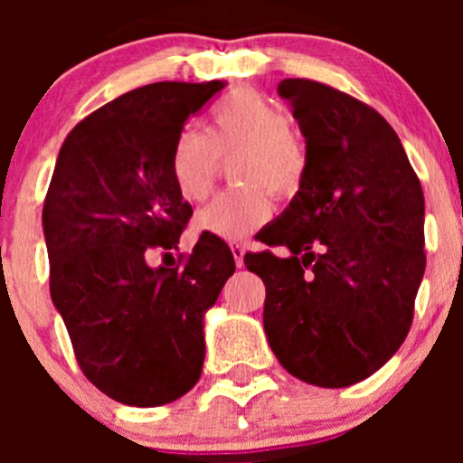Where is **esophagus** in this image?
Returning <instances> with one entry per match:
<instances>
[{"label": "esophagus", "instance_id": "1", "mask_svg": "<svg viewBox=\"0 0 463 463\" xmlns=\"http://www.w3.org/2000/svg\"><path fill=\"white\" fill-rule=\"evenodd\" d=\"M231 250H232V258H235L237 269H241V266H244V253H246V249H244V246H241V244H232Z\"/></svg>", "mask_w": 463, "mask_h": 463}]
</instances>
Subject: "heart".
Here are the masks:
<instances>
[{
    "mask_svg": "<svg viewBox=\"0 0 463 463\" xmlns=\"http://www.w3.org/2000/svg\"><path fill=\"white\" fill-rule=\"evenodd\" d=\"M240 188L214 197L197 214V228L226 241H244L273 217L269 194L293 197L309 170L305 143L287 111L250 89L228 93L210 111L208 132L181 129L172 147V179L188 202L210 194L223 161Z\"/></svg>",
    "mask_w": 463,
    "mask_h": 463,
    "instance_id": "b5f03b06",
    "label": "heart"
}]
</instances>
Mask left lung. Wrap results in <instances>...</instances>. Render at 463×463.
Segmentation results:
<instances>
[{
	"mask_svg": "<svg viewBox=\"0 0 463 463\" xmlns=\"http://www.w3.org/2000/svg\"><path fill=\"white\" fill-rule=\"evenodd\" d=\"M309 170L249 253L266 287L264 329L284 370L318 387H347L381 370L408 335L426 270L423 190L385 118L349 93L287 78Z\"/></svg>",
	"mask_w": 463,
	"mask_h": 463,
	"instance_id": "obj_1",
	"label": "left lung"
}]
</instances>
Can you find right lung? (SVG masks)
Wrapping results in <instances>:
<instances>
[{
    "label": "right lung",
    "instance_id": "right-lung-1",
    "mask_svg": "<svg viewBox=\"0 0 463 463\" xmlns=\"http://www.w3.org/2000/svg\"><path fill=\"white\" fill-rule=\"evenodd\" d=\"M222 89L154 82L123 93L82 118L55 161L42 210L51 298L82 374L118 403H170L202 376L203 314L235 273L231 249L202 235L175 269H152L147 255L176 249L193 217L172 147Z\"/></svg>",
    "mask_w": 463,
    "mask_h": 463
}]
</instances>
